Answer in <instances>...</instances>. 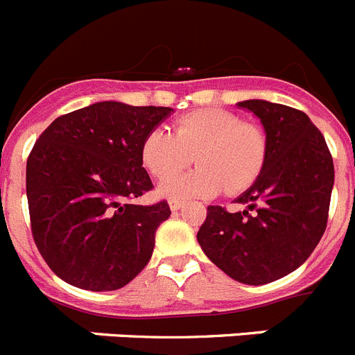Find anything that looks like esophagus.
I'll return each instance as SVG.
<instances>
[{"instance_id":"obj_1","label":"esophagus","mask_w":355,"mask_h":355,"mask_svg":"<svg viewBox=\"0 0 355 355\" xmlns=\"http://www.w3.org/2000/svg\"><path fill=\"white\" fill-rule=\"evenodd\" d=\"M182 207H184V201H180V200H170V208H171V211L180 210Z\"/></svg>"}]
</instances>
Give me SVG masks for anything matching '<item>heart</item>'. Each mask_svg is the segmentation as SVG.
<instances>
[{"label":"heart","mask_w":355,"mask_h":355,"mask_svg":"<svg viewBox=\"0 0 355 355\" xmlns=\"http://www.w3.org/2000/svg\"><path fill=\"white\" fill-rule=\"evenodd\" d=\"M268 141L261 128L241 122L238 115L217 108L178 117L173 135L152 129L141 144V161L154 177L169 178L195 157L200 168L159 187L171 200L211 198L226 187L238 194L252 187L266 164Z\"/></svg>","instance_id":"heart-1"}]
</instances>
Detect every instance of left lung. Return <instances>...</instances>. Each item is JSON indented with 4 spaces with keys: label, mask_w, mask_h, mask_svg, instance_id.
<instances>
[{
    "label": "left lung",
    "mask_w": 355,
    "mask_h": 355,
    "mask_svg": "<svg viewBox=\"0 0 355 355\" xmlns=\"http://www.w3.org/2000/svg\"><path fill=\"white\" fill-rule=\"evenodd\" d=\"M266 132L261 177L236 198L243 211L208 207L198 243L217 268L247 286H263L293 273L310 257L326 231L333 157L322 132L296 108L247 99Z\"/></svg>",
    "instance_id": "1"
}]
</instances>
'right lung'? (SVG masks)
Here are the masks:
<instances>
[{
  "label": "right lung",
  "instance_id": "1",
  "mask_svg": "<svg viewBox=\"0 0 355 355\" xmlns=\"http://www.w3.org/2000/svg\"><path fill=\"white\" fill-rule=\"evenodd\" d=\"M171 112L99 101L58 117L36 140L26 166L33 238L69 286L117 291L150 261L170 207L125 200L152 189L141 144Z\"/></svg>",
  "mask_w": 355,
  "mask_h": 355
}]
</instances>
